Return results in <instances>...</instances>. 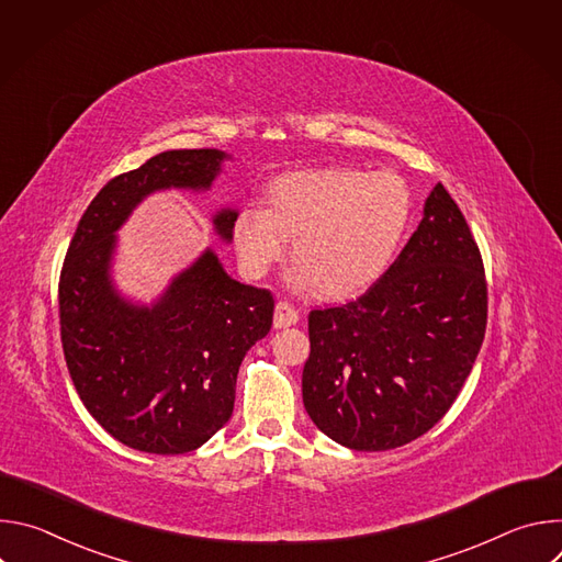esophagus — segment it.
Returning a JSON list of instances; mask_svg holds the SVG:
<instances>
[{
    "label": "esophagus",
    "instance_id": "obj_1",
    "mask_svg": "<svg viewBox=\"0 0 562 562\" xmlns=\"http://www.w3.org/2000/svg\"><path fill=\"white\" fill-rule=\"evenodd\" d=\"M297 319H300V315L289 302H278L276 304V313H273V327L276 329H286V327L295 325Z\"/></svg>",
    "mask_w": 562,
    "mask_h": 562
}]
</instances>
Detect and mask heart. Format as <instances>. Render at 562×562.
Returning a JSON list of instances; mask_svg holds the SVG:
<instances>
[{
    "label": "heart",
    "mask_w": 562,
    "mask_h": 562,
    "mask_svg": "<svg viewBox=\"0 0 562 562\" xmlns=\"http://www.w3.org/2000/svg\"><path fill=\"white\" fill-rule=\"evenodd\" d=\"M414 193L393 171L308 169L278 176L265 209L245 206L231 237L239 267L262 278L282 260L291 237L289 284L342 300L371 286L393 260L412 224Z\"/></svg>",
    "instance_id": "heart-1"
}]
</instances>
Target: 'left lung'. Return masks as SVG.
<instances>
[{
    "instance_id": "left-lung-1",
    "label": "left lung",
    "mask_w": 562,
    "mask_h": 562,
    "mask_svg": "<svg viewBox=\"0 0 562 562\" xmlns=\"http://www.w3.org/2000/svg\"><path fill=\"white\" fill-rule=\"evenodd\" d=\"M485 327L483 258L438 182L384 276L356 302L308 313L304 409L342 447H403L449 412Z\"/></svg>"
}]
</instances>
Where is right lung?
<instances>
[{
	"label": "right lung",
	"instance_id": "obj_1",
	"mask_svg": "<svg viewBox=\"0 0 562 562\" xmlns=\"http://www.w3.org/2000/svg\"><path fill=\"white\" fill-rule=\"evenodd\" d=\"M231 155L165 150L113 178L89 204L61 267L59 325L72 384L89 414L122 445L173 456L202 447L231 418L237 371L271 331L273 295L237 282L206 247L150 302L113 278L117 231L153 193H209ZM237 209L211 215L231 245Z\"/></svg>",
	"mask_w": 562,
	"mask_h": 562
}]
</instances>
